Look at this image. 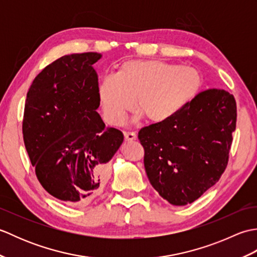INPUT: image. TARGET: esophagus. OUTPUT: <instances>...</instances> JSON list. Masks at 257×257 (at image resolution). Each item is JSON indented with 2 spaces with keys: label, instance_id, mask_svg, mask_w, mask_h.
Instances as JSON below:
<instances>
[{
  "label": "esophagus",
  "instance_id": "esophagus-1",
  "mask_svg": "<svg viewBox=\"0 0 257 257\" xmlns=\"http://www.w3.org/2000/svg\"><path fill=\"white\" fill-rule=\"evenodd\" d=\"M123 135H124V139L127 141H133L137 138V135H136V133H123Z\"/></svg>",
  "mask_w": 257,
  "mask_h": 257
}]
</instances>
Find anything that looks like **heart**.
<instances>
[{"mask_svg":"<svg viewBox=\"0 0 257 257\" xmlns=\"http://www.w3.org/2000/svg\"><path fill=\"white\" fill-rule=\"evenodd\" d=\"M203 78L198 69L158 59L122 63L114 75L102 77L97 87L105 120L122 123L135 106L138 116L152 123L168 121L198 96Z\"/></svg>","mask_w":257,"mask_h":257,"instance_id":"b5f03b06","label":"heart"}]
</instances>
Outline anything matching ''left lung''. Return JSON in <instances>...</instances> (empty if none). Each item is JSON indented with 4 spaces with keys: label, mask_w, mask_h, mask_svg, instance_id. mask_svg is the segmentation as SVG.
Instances as JSON below:
<instances>
[{
    "label": "left lung",
    "mask_w": 257,
    "mask_h": 257,
    "mask_svg": "<svg viewBox=\"0 0 257 257\" xmlns=\"http://www.w3.org/2000/svg\"><path fill=\"white\" fill-rule=\"evenodd\" d=\"M235 127V99L214 88L201 91L174 118L140 129L152 187L173 205L199 199L224 172Z\"/></svg>",
    "instance_id": "1"
}]
</instances>
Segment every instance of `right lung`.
<instances>
[{
    "label": "right lung",
    "mask_w": 257,
    "mask_h": 257,
    "mask_svg": "<svg viewBox=\"0 0 257 257\" xmlns=\"http://www.w3.org/2000/svg\"><path fill=\"white\" fill-rule=\"evenodd\" d=\"M98 53L70 54L38 74L26 96L23 139L38 181L69 205L88 203L108 177V162L123 141L97 109Z\"/></svg>",
    "instance_id": "add662e5"
}]
</instances>
